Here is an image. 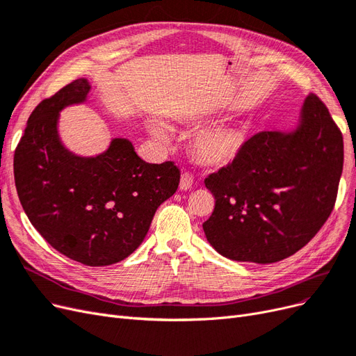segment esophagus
I'll return each mask as SVG.
<instances>
[{"mask_svg": "<svg viewBox=\"0 0 356 356\" xmlns=\"http://www.w3.org/2000/svg\"><path fill=\"white\" fill-rule=\"evenodd\" d=\"M192 185H193V176L189 173H183L180 176V183H179L180 191H189Z\"/></svg>", "mask_w": 356, "mask_h": 356, "instance_id": "34e87169", "label": "esophagus"}]
</instances>
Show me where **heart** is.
Listing matches in <instances>:
<instances>
[{"instance_id":"b5f03b06","label":"heart","mask_w":356,"mask_h":356,"mask_svg":"<svg viewBox=\"0 0 356 356\" xmlns=\"http://www.w3.org/2000/svg\"><path fill=\"white\" fill-rule=\"evenodd\" d=\"M147 130L155 140L167 143L173 137L170 125L159 118L147 120ZM244 131L232 125L211 127L200 131L193 139V152L200 161L213 167H223L234 163L243 151Z\"/></svg>"}]
</instances>
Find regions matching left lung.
Wrapping results in <instances>:
<instances>
[{
  "label": "left lung",
  "instance_id": "obj_1",
  "mask_svg": "<svg viewBox=\"0 0 356 356\" xmlns=\"http://www.w3.org/2000/svg\"><path fill=\"white\" fill-rule=\"evenodd\" d=\"M341 170V133L309 95L293 129L253 136L234 163L205 179L216 205L204 234L231 260L266 265L290 257L328 219Z\"/></svg>",
  "mask_w": 356,
  "mask_h": 356
}]
</instances>
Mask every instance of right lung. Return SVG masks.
<instances>
[{
	"label": "right lung",
	"mask_w": 356,
	"mask_h": 356,
	"mask_svg": "<svg viewBox=\"0 0 356 356\" xmlns=\"http://www.w3.org/2000/svg\"><path fill=\"white\" fill-rule=\"evenodd\" d=\"M90 91L79 78L33 109L15 152V183L28 219L53 248L87 266H108L143 243L156 209L177 191L180 170L145 163L125 137L93 156L70 151L60 112L88 102Z\"/></svg>",
	"instance_id": "obj_1"
}]
</instances>
